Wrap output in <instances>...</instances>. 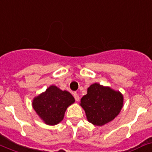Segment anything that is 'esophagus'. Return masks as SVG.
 <instances>
[{
	"label": "esophagus",
	"instance_id": "esophagus-1",
	"mask_svg": "<svg viewBox=\"0 0 152 152\" xmlns=\"http://www.w3.org/2000/svg\"><path fill=\"white\" fill-rule=\"evenodd\" d=\"M73 96L76 101H79V100H80V96H79V95L77 93H73Z\"/></svg>",
	"mask_w": 152,
	"mask_h": 152
}]
</instances>
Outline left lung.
Here are the masks:
<instances>
[{
  "label": "left lung",
  "instance_id": "obj_1",
  "mask_svg": "<svg viewBox=\"0 0 152 152\" xmlns=\"http://www.w3.org/2000/svg\"><path fill=\"white\" fill-rule=\"evenodd\" d=\"M123 100L120 92L94 83L88 88L87 94L82 97L80 105L85 110L88 121L102 126L119 114Z\"/></svg>",
  "mask_w": 152,
  "mask_h": 152
}]
</instances>
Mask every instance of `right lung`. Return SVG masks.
Instances as JSON below:
<instances>
[{"instance_id": "1", "label": "right lung", "mask_w": 152, "mask_h": 152, "mask_svg": "<svg viewBox=\"0 0 152 152\" xmlns=\"http://www.w3.org/2000/svg\"><path fill=\"white\" fill-rule=\"evenodd\" d=\"M74 102V97L68 91H62L57 86H51L34 99L32 105L45 123L55 125L62 121L66 110Z\"/></svg>"}]
</instances>
